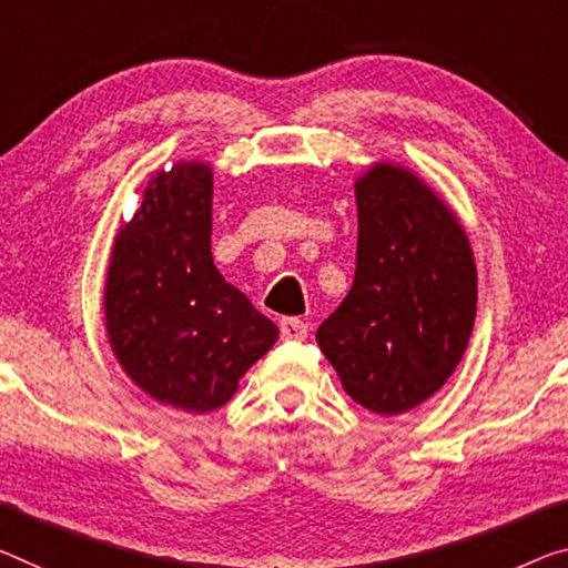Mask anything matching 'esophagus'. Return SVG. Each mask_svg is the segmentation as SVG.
<instances>
[{"label":"esophagus","instance_id":"1","mask_svg":"<svg viewBox=\"0 0 568 568\" xmlns=\"http://www.w3.org/2000/svg\"><path fill=\"white\" fill-rule=\"evenodd\" d=\"M307 333H310V327L304 325L302 320H296V317L282 320V339H296V343H300V339L307 337Z\"/></svg>","mask_w":568,"mask_h":568}]
</instances>
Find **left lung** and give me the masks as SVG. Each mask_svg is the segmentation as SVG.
I'll use <instances>...</instances> for the list:
<instances>
[{"label": "left lung", "instance_id": "left-lung-1", "mask_svg": "<svg viewBox=\"0 0 568 568\" xmlns=\"http://www.w3.org/2000/svg\"><path fill=\"white\" fill-rule=\"evenodd\" d=\"M355 278L317 329L345 394L381 416L434 396L462 361L477 312L469 239L434 190L398 164L355 180Z\"/></svg>", "mask_w": 568, "mask_h": 568}]
</instances>
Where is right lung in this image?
<instances>
[{
    "label": "right lung",
    "mask_w": 568,
    "mask_h": 568,
    "mask_svg": "<svg viewBox=\"0 0 568 568\" xmlns=\"http://www.w3.org/2000/svg\"><path fill=\"white\" fill-rule=\"evenodd\" d=\"M213 170L178 162L113 239L103 286L111 351L160 404L207 414L272 351L278 329L213 264Z\"/></svg>",
    "instance_id": "right-lung-1"
}]
</instances>
